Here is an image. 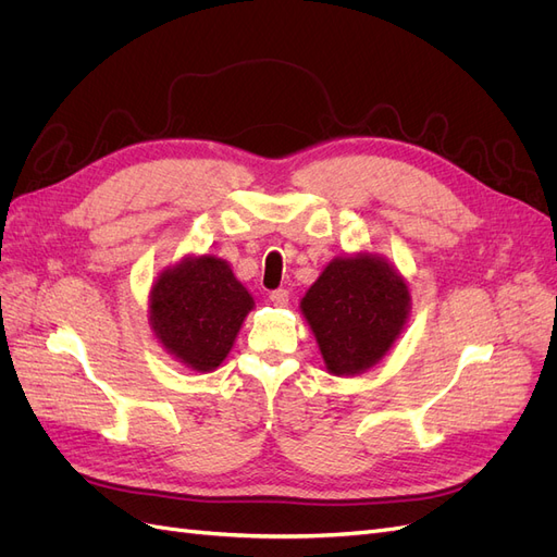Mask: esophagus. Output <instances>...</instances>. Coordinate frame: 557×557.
Listing matches in <instances>:
<instances>
[{
  "label": "esophagus",
  "instance_id": "esophagus-1",
  "mask_svg": "<svg viewBox=\"0 0 557 557\" xmlns=\"http://www.w3.org/2000/svg\"><path fill=\"white\" fill-rule=\"evenodd\" d=\"M271 302H273L275 307H286V305H289V292H286V289H275V292H271Z\"/></svg>",
  "mask_w": 557,
  "mask_h": 557
}]
</instances>
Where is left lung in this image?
<instances>
[{
  "mask_svg": "<svg viewBox=\"0 0 557 557\" xmlns=\"http://www.w3.org/2000/svg\"><path fill=\"white\" fill-rule=\"evenodd\" d=\"M300 310L327 372L348 376L376 364L395 344L410 310L404 277L381 257L335 259L305 294Z\"/></svg>",
  "mask_w": 557,
  "mask_h": 557,
  "instance_id": "8db88e82",
  "label": "left lung"
}]
</instances>
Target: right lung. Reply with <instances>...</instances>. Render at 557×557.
Segmentation results:
<instances>
[{
	"label": "right lung",
	"mask_w": 557,
	"mask_h": 557,
	"mask_svg": "<svg viewBox=\"0 0 557 557\" xmlns=\"http://www.w3.org/2000/svg\"><path fill=\"white\" fill-rule=\"evenodd\" d=\"M255 307L226 261L203 255L164 271L151 292V327L160 344L197 372H211L232 351Z\"/></svg>",
	"instance_id": "obj_1"
}]
</instances>
